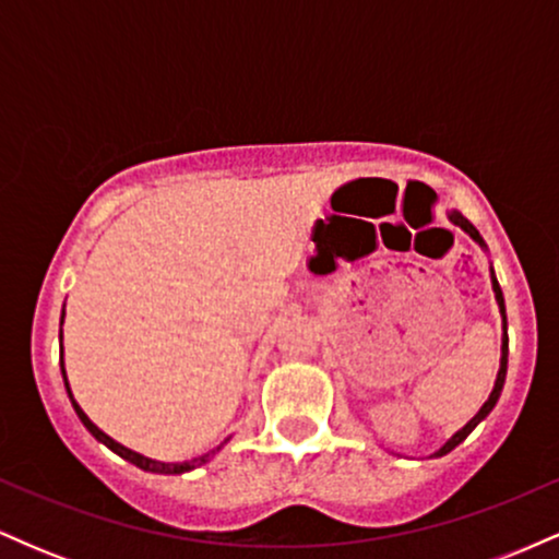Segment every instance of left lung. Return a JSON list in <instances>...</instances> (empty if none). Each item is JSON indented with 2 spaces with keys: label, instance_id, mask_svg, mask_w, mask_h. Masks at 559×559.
<instances>
[{
  "label": "left lung",
  "instance_id": "1",
  "mask_svg": "<svg viewBox=\"0 0 559 559\" xmlns=\"http://www.w3.org/2000/svg\"><path fill=\"white\" fill-rule=\"evenodd\" d=\"M449 217H452V221H454V223H457V226H460V228H463V230H467V234H471V236H473V239H476V241L480 243V247H486V243H484V239H480V234H478V230H476V228H473V226H471V223H467L463 215H460V213H452V215H449ZM491 286H493V294H497V301H499V310H502V318H504V297H502V288H499V284H497V278H493V273H491ZM504 376H507V318H504V338H502V362H499V373H497V383H493V391H491V394H489V400H486V402H484V407H480V409H478V415H476V418H473L471 423H467V426H465V428H460V431H457V433H454V436H452V439H449V441H447V444H444V447H441V449H439V452H436V454H433V457H441V454L452 452V449H454V447H457V444H463V441L467 439V436H471V431H473V428H476V426H478V423H480V420H484V418H486V415H489V413H491V409H493V404H497V400H499V394H502V386H504Z\"/></svg>",
  "mask_w": 559,
  "mask_h": 559
}]
</instances>
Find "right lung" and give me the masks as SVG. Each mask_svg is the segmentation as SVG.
Segmentation results:
<instances>
[{
    "label": "right lung",
    "mask_w": 559,
    "mask_h": 559,
    "mask_svg": "<svg viewBox=\"0 0 559 559\" xmlns=\"http://www.w3.org/2000/svg\"><path fill=\"white\" fill-rule=\"evenodd\" d=\"M62 316H66V310H62ZM60 368H62V378H66V365L60 362ZM66 389H68V396H70V402H73V407H75V415H79L83 426H86L88 431H92L94 439H99L102 444H105V447H110L115 454H120V457L128 460V463H133V465H136V467H141V471H150V473H168V476H173V473H186V471H194V467H199V465H204V463H207V460L213 457V454L217 452V449H221L223 444H226V441H223V444L217 447V449H213V452L202 454V457H194V460H191V463H157V460H150V457H144V454H136V452H131V449H126L123 444H118V441L110 439V436H107L105 431H99V428H96L94 423L86 418V413H83V409L79 407V402L73 400V394H70L68 378H66Z\"/></svg>",
    "instance_id": "add662e5"
}]
</instances>
